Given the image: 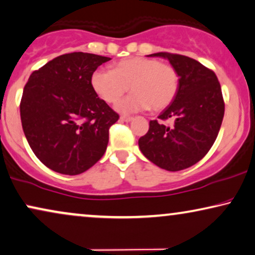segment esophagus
I'll return each mask as SVG.
<instances>
[{
	"label": "esophagus",
	"instance_id": "obj_1",
	"mask_svg": "<svg viewBox=\"0 0 255 255\" xmlns=\"http://www.w3.org/2000/svg\"><path fill=\"white\" fill-rule=\"evenodd\" d=\"M133 118L130 117V116H122L121 117V121L122 122H131Z\"/></svg>",
	"mask_w": 255,
	"mask_h": 255
}]
</instances>
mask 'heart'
Instances as JSON below:
<instances>
[{
  "label": "heart",
  "instance_id": "b5f03b06",
  "mask_svg": "<svg viewBox=\"0 0 255 255\" xmlns=\"http://www.w3.org/2000/svg\"><path fill=\"white\" fill-rule=\"evenodd\" d=\"M94 91L109 104H114L131 89L132 94L118 102L116 109L123 114L167 108L179 90V74L170 64L158 59L133 57L121 61L115 70L98 68L91 75Z\"/></svg>",
  "mask_w": 255,
  "mask_h": 255
}]
</instances>
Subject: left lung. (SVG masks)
<instances>
[{
  "label": "left lung",
  "instance_id": "1",
  "mask_svg": "<svg viewBox=\"0 0 255 255\" xmlns=\"http://www.w3.org/2000/svg\"><path fill=\"white\" fill-rule=\"evenodd\" d=\"M150 56L168 59L179 74V90L158 116L160 121L172 118L173 124L150 121L147 133L138 145L157 166L180 171L203 159L216 141L225 112L223 92L214 71L196 59L170 52Z\"/></svg>",
  "mask_w": 255,
  "mask_h": 255
}]
</instances>
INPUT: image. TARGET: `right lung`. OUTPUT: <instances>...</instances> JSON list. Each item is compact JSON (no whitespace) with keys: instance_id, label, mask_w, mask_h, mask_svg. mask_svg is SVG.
<instances>
[{"instance_id":"obj_1","label":"right lung","mask_w":255,"mask_h":255,"mask_svg":"<svg viewBox=\"0 0 255 255\" xmlns=\"http://www.w3.org/2000/svg\"><path fill=\"white\" fill-rule=\"evenodd\" d=\"M71 52L29 77L19 104L23 132L35 156L62 174L83 173L103 157L109 128L120 116L91 87V75L110 61Z\"/></svg>"}]
</instances>
